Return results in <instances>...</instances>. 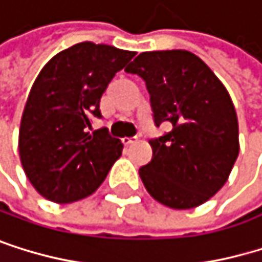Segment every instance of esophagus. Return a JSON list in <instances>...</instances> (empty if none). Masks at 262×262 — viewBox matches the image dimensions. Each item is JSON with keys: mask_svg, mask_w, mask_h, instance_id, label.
Wrapping results in <instances>:
<instances>
[{"mask_svg": "<svg viewBox=\"0 0 262 262\" xmlns=\"http://www.w3.org/2000/svg\"><path fill=\"white\" fill-rule=\"evenodd\" d=\"M122 142H123V145H131V143L137 142V137H123Z\"/></svg>", "mask_w": 262, "mask_h": 262, "instance_id": "1", "label": "esophagus"}]
</instances>
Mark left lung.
<instances>
[{"mask_svg":"<svg viewBox=\"0 0 262 262\" xmlns=\"http://www.w3.org/2000/svg\"><path fill=\"white\" fill-rule=\"evenodd\" d=\"M125 72L145 81L156 126H173L150 140L153 158L139 168L143 186L172 209L203 205L228 181L239 155L237 115L228 90L186 50L140 53Z\"/></svg>","mask_w":262,"mask_h":262,"instance_id":"8db88e82","label":"left lung"}]
</instances>
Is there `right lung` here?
Listing matches in <instances>:
<instances>
[{"mask_svg": "<svg viewBox=\"0 0 262 262\" xmlns=\"http://www.w3.org/2000/svg\"><path fill=\"white\" fill-rule=\"evenodd\" d=\"M134 51L81 42L53 56L35 78L18 133L21 167L50 202L72 203L92 195L123 145L106 128L87 133L101 117L100 100Z\"/></svg>", "mask_w": 262, "mask_h": 262, "instance_id": "add662e5", "label": "right lung"}]
</instances>
